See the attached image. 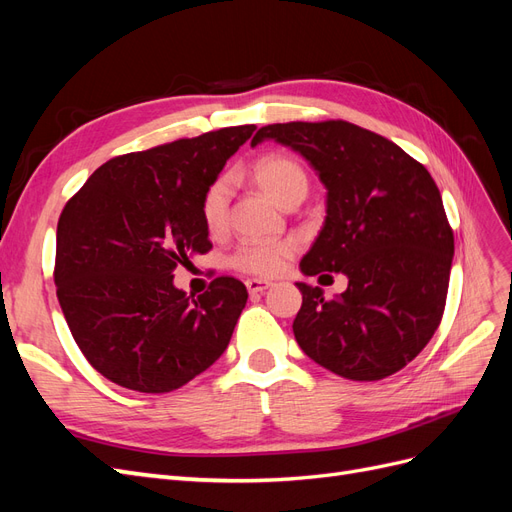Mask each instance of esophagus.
Segmentation results:
<instances>
[{"label":"esophagus","mask_w":512,"mask_h":512,"mask_svg":"<svg viewBox=\"0 0 512 512\" xmlns=\"http://www.w3.org/2000/svg\"><path fill=\"white\" fill-rule=\"evenodd\" d=\"M245 286H247V290H250V294H258V292L269 290L273 286V282H269V280H256V277H252V280L245 282Z\"/></svg>","instance_id":"34e87169"}]
</instances>
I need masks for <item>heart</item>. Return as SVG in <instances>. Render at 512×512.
Wrapping results in <instances>:
<instances>
[{
  "mask_svg": "<svg viewBox=\"0 0 512 512\" xmlns=\"http://www.w3.org/2000/svg\"><path fill=\"white\" fill-rule=\"evenodd\" d=\"M254 181L282 207L292 198L307 194V173L303 166L288 156L269 153L252 166ZM230 203V179L218 177L203 194L200 213L211 232H220L226 224V213ZM294 252L290 241L277 243H241L230 256V265L250 275H275L286 267V260Z\"/></svg>",
  "mask_w": 512,
  "mask_h": 512,
  "instance_id": "obj_1",
  "label": "heart"
}]
</instances>
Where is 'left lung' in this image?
Here are the masks:
<instances>
[{"instance_id": "obj_1", "label": "left lung", "mask_w": 512, "mask_h": 512, "mask_svg": "<svg viewBox=\"0 0 512 512\" xmlns=\"http://www.w3.org/2000/svg\"><path fill=\"white\" fill-rule=\"evenodd\" d=\"M262 141L301 153L327 188V218L301 273L348 277L335 299L297 282L294 339L342 378L395 374L427 346L446 303L455 239L436 181L389 138L348 121L273 123L252 147Z\"/></svg>"}]
</instances>
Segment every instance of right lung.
I'll return each instance as SVG.
<instances>
[{"label":"right lung","mask_w":512,"mask_h":512,"mask_svg":"<svg viewBox=\"0 0 512 512\" xmlns=\"http://www.w3.org/2000/svg\"><path fill=\"white\" fill-rule=\"evenodd\" d=\"M254 130L222 128L108 160L61 211V312L91 367L123 389L175 391L228 348L245 286L215 277L194 299L173 271L213 247L203 194Z\"/></svg>","instance_id":"add662e5"}]
</instances>
